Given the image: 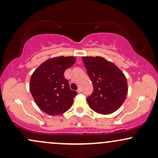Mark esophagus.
I'll list each match as a JSON object with an SVG mask.
<instances>
[{"label":"esophagus","mask_w":158,"mask_h":158,"mask_svg":"<svg viewBox=\"0 0 158 158\" xmlns=\"http://www.w3.org/2000/svg\"><path fill=\"white\" fill-rule=\"evenodd\" d=\"M77 92H78V93H81V88H78Z\"/></svg>","instance_id":"obj_1"}]
</instances>
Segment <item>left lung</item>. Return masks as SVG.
Wrapping results in <instances>:
<instances>
[{
	"label": "left lung",
	"instance_id": "1",
	"mask_svg": "<svg viewBox=\"0 0 158 158\" xmlns=\"http://www.w3.org/2000/svg\"><path fill=\"white\" fill-rule=\"evenodd\" d=\"M93 93L87 98L90 108L97 113L109 114L122 106L128 93L125 75L110 61L100 56L82 57Z\"/></svg>",
	"mask_w": 158,
	"mask_h": 158
}]
</instances>
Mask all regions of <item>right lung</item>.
I'll return each instance as SVG.
<instances>
[{"label": "right lung", "instance_id": "1", "mask_svg": "<svg viewBox=\"0 0 158 158\" xmlns=\"http://www.w3.org/2000/svg\"><path fill=\"white\" fill-rule=\"evenodd\" d=\"M75 61L73 56L52 58L42 63L32 73L30 92L40 109L49 115L64 113L73 104L77 93L70 89L64 73Z\"/></svg>", "mask_w": 158, "mask_h": 158}]
</instances>
